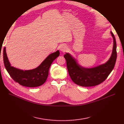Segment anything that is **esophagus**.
Instances as JSON below:
<instances>
[{
  "mask_svg": "<svg viewBox=\"0 0 124 124\" xmlns=\"http://www.w3.org/2000/svg\"><path fill=\"white\" fill-rule=\"evenodd\" d=\"M67 46L66 45H62L61 47H60V50L62 51V52H64L66 50H67Z\"/></svg>",
  "mask_w": 124,
  "mask_h": 124,
  "instance_id": "esophagus-1",
  "label": "esophagus"
}]
</instances>
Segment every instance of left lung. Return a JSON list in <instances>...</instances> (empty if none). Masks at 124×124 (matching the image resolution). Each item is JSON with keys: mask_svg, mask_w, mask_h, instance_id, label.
<instances>
[{"mask_svg": "<svg viewBox=\"0 0 124 124\" xmlns=\"http://www.w3.org/2000/svg\"><path fill=\"white\" fill-rule=\"evenodd\" d=\"M114 46L111 56L105 64L95 68L86 69L81 67L70 54L64 55L67 62L69 75L72 80L77 85L83 87H91L101 84L108 78L113 70L116 60V44L113 33Z\"/></svg>", "mask_w": 124, "mask_h": 124, "instance_id": "8db88e82", "label": "left lung"}]
</instances>
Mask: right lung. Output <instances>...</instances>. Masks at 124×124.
Wrapping results in <instances>:
<instances>
[{"mask_svg": "<svg viewBox=\"0 0 124 124\" xmlns=\"http://www.w3.org/2000/svg\"><path fill=\"white\" fill-rule=\"evenodd\" d=\"M3 55L4 66L11 78L22 86L36 87L45 83L48 77L51 64L53 61L60 55V51L57 50L50 54L37 68L25 71L10 66L6 53L5 47L3 49Z\"/></svg>", "mask_w": 124, "mask_h": 124, "instance_id": "add662e5", "label": "right lung"}]
</instances>
